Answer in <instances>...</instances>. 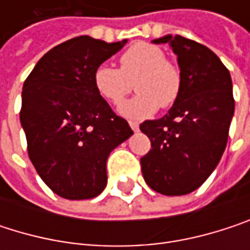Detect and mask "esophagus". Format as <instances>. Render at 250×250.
<instances>
[{"instance_id":"obj_1","label":"esophagus","mask_w":250,"mask_h":250,"mask_svg":"<svg viewBox=\"0 0 250 250\" xmlns=\"http://www.w3.org/2000/svg\"><path fill=\"white\" fill-rule=\"evenodd\" d=\"M128 125H130L133 131H139V123L137 122H128Z\"/></svg>"}]
</instances>
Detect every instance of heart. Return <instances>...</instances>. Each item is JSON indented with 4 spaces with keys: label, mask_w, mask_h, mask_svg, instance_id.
<instances>
[{
    "label": "heart",
    "mask_w": 250,
    "mask_h": 250,
    "mask_svg": "<svg viewBox=\"0 0 250 250\" xmlns=\"http://www.w3.org/2000/svg\"><path fill=\"white\" fill-rule=\"evenodd\" d=\"M133 81L137 94L119 107L130 119H146L159 107H172L182 89L179 68L165 59L161 47L146 42H137L125 50L120 56V69L103 63L92 75L97 92L111 104L120 103L131 91Z\"/></svg>",
    "instance_id": "1"
}]
</instances>
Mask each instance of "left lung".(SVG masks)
Masks as SVG:
<instances>
[{
	"instance_id": "obj_1",
	"label": "left lung",
	"mask_w": 250,
	"mask_h": 250,
	"mask_svg": "<svg viewBox=\"0 0 250 250\" xmlns=\"http://www.w3.org/2000/svg\"><path fill=\"white\" fill-rule=\"evenodd\" d=\"M178 58L182 89L168 114L146 120L140 130L152 149L140 159L146 184L164 195L197 189L225 152L234 113L231 78L214 52L182 36H164Z\"/></svg>"
}]
</instances>
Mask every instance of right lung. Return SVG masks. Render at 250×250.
Listing matches in <instances>:
<instances>
[{
    "instance_id": "right-lung-1",
    "label": "right lung",
    "mask_w": 250,
    "mask_h": 250,
    "mask_svg": "<svg viewBox=\"0 0 250 250\" xmlns=\"http://www.w3.org/2000/svg\"><path fill=\"white\" fill-rule=\"evenodd\" d=\"M127 40L74 37L50 49L27 76L20 122L31 164L66 200H88L107 185V158L133 130L97 92V66Z\"/></svg>"
}]
</instances>
